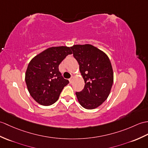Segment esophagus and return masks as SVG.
Returning <instances> with one entry per match:
<instances>
[{
	"mask_svg": "<svg viewBox=\"0 0 148 148\" xmlns=\"http://www.w3.org/2000/svg\"><path fill=\"white\" fill-rule=\"evenodd\" d=\"M69 82H70V83H72V82H73V77H71V78H70L69 79Z\"/></svg>",
	"mask_w": 148,
	"mask_h": 148,
	"instance_id": "obj_1",
	"label": "esophagus"
}]
</instances>
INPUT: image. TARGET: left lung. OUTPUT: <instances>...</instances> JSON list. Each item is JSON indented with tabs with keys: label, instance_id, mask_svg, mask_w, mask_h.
<instances>
[{
	"label": "left lung",
	"instance_id": "obj_1",
	"mask_svg": "<svg viewBox=\"0 0 148 148\" xmlns=\"http://www.w3.org/2000/svg\"><path fill=\"white\" fill-rule=\"evenodd\" d=\"M71 49L85 82L83 90L75 92L78 101L86 109L97 108L111 91L113 73L110 60L103 51L90 44L75 45Z\"/></svg>",
	"mask_w": 148,
	"mask_h": 148
}]
</instances>
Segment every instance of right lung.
Wrapping results in <instances>:
<instances>
[{
    "mask_svg": "<svg viewBox=\"0 0 148 148\" xmlns=\"http://www.w3.org/2000/svg\"><path fill=\"white\" fill-rule=\"evenodd\" d=\"M69 54H72L70 47H50L29 62L25 81L30 95L39 104H53L58 100L64 86L69 84V81L62 76L58 66Z\"/></svg>",
    "mask_w": 148,
    "mask_h": 148,
    "instance_id": "obj_1",
    "label": "right lung"
}]
</instances>
